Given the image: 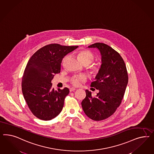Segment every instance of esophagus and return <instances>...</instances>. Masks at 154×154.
I'll return each mask as SVG.
<instances>
[{
	"instance_id": "obj_1",
	"label": "esophagus",
	"mask_w": 154,
	"mask_h": 154,
	"mask_svg": "<svg viewBox=\"0 0 154 154\" xmlns=\"http://www.w3.org/2000/svg\"><path fill=\"white\" fill-rule=\"evenodd\" d=\"M69 90H70V92L75 91V88H70Z\"/></svg>"
}]
</instances>
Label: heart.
Here are the masks:
<instances>
[{
    "label": "heart",
    "instance_id": "obj_1",
    "mask_svg": "<svg viewBox=\"0 0 154 154\" xmlns=\"http://www.w3.org/2000/svg\"><path fill=\"white\" fill-rule=\"evenodd\" d=\"M78 56L79 57L81 62L86 65H89L93 61L94 59V56L93 54L91 51L87 50H82L78 52ZM100 69V65L97 64H95L94 65L90 66V69L91 72L97 74L99 72ZM86 79V76L85 75H79L78 76H75L72 79V83L75 86H79L81 81H85Z\"/></svg>",
    "mask_w": 154,
    "mask_h": 154
}]
</instances>
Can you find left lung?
Here are the masks:
<instances>
[{
  "mask_svg": "<svg viewBox=\"0 0 154 154\" xmlns=\"http://www.w3.org/2000/svg\"><path fill=\"white\" fill-rule=\"evenodd\" d=\"M88 48H97L101 65L91 86L99 90L95 97L86 90L81 105L90 119L100 121L111 116L121 104L128 82L126 66L120 55L107 45L95 43Z\"/></svg>",
  "mask_w": 154,
  "mask_h": 154,
  "instance_id": "8db88e82",
  "label": "left lung"
}]
</instances>
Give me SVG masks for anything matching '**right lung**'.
<instances>
[{"label": "right lung", "instance_id": "right-lung-1", "mask_svg": "<svg viewBox=\"0 0 154 154\" xmlns=\"http://www.w3.org/2000/svg\"><path fill=\"white\" fill-rule=\"evenodd\" d=\"M78 47L48 45L35 52L28 61L22 79V91L29 109L38 119L50 120L62 111L69 90H55L52 79L60 72L64 56Z\"/></svg>", "mask_w": 154, "mask_h": 154}]
</instances>
